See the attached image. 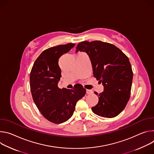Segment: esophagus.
<instances>
[{
	"instance_id": "obj_1",
	"label": "esophagus",
	"mask_w": 154,
	"mask_h": 154,
	"mask_svg": "<svg viewBox=\"0 0 154 154\" xmlns=\"http://www.w3.org/2000/svg\"><path fill=\"white\" fill-rule=\"evenodd\" d=\"M86 93H87V94H92L93 93V91L92 90L86 89Z\"/></svg>"
}]
</instances>
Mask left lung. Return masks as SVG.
I'll use <instances>...</instances> for the list:
<instances>
[{"instance_id": "obj_1", "label": "left lung", "mask_w": 154, "mask_h": 154, "mask_svg": "<svg viewBox=\"0 0 154 154\" xmlns=\"http://www.w3.org/2000/svg\"><path fill=\"white\" fill-rule=\"evenodd\" d=\"M76 53H86L93 74L104 87L98 95V102L92 108L95 114L112 118L125 108L130 97L133 72L129 59L116 46L101 41H84L78 44Z\"/></svg>"}]
</instances>
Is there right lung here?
<instances>
[{"label":"right lung","mask_w":154,"mask_h":154,"mask_svg":"<svg viewBox=\"0 0 154 154\" xmlns=\"http://www.w3.org/2000/svg\"><path fill=\"white\" fill-rule=\"evenodd\" d=\"M75 45L68 43L45 50L34 62L30 74L32 98L42 114L54 124L68 121L77 101L86 94V89L81 84H76L73 89L58 87L61 77L59 59Z\"/></svg>","instance_id":"add662e5"}]
</instances>
